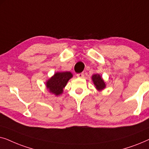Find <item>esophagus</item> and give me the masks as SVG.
<instances>
[{
	"label": "esophagus",
	"mask_w": 149,
	"mask_h": 149,
	"mask_svg": "<svg viewBox=\"0 0 149 149\" xmlns=\"http://www.w3.org/2000/svg\"><path fill=\"white\" fill-rule=\"evenodd\" d=\"M77 77H79V78H83L84 77V73L81 72V73H79V74H77Z\"/></svg>",
	"instance_id": "1"
}]
</instances>
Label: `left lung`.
I'll list each match as a JSON object with an SVG mask.
<instances>
[{
  "instance_id": "obj_1",
  "label": "left lung",
  "mask_w": 149,
  "mask_h": 149,
  "mask_svg": "<svg viewBox=\"0 0 149 149\" xmlns=\"http://www.w3.org/2000/svg\"><path fill=\"white\" fill-rule=\"evenodd\" d=\"M91 79H92V81L93 82V84L95 85V88H96L98 91H101L104 89L106 87V84L105 82L102 78V77L98 74H93L92 77H91Z\"/></svg>"
}]
</instances>
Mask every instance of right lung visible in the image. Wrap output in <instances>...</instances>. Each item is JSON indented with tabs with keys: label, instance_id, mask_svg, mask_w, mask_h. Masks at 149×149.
<instances>
[{
	"label": "right lung",
	"instance_id": "add662e5",
	"mask_svg": "<svg viewBox=\"0 0 149 149\" xmlns=\"http://www.w3.org/2000/svg\"><path fill=\"white\" fill-rule=\"evenodd\" d=\"M72 77L70 72H58L46 82V87L50 93L59 95L63 93V89L66 86L68 81Z\"/></svg>",
	"mask_w": 149,
	"mask_h": 149
}]
</instances>
